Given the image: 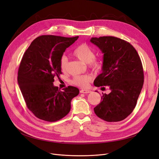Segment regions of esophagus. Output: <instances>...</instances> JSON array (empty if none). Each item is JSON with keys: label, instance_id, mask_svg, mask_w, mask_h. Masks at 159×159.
Instances as JSON below:
<instances>
[{"label": "esophagus", "instance_id": "1", "mask_svg": "<svg viewBox=\"0 0 159 159\" xmlns=\"http://www.w3.org/2000/svg\"><path fill=\"white\" fill-rule=\"evenodd\" d=\"M80 93H91V91L88 90V89H81Z\"/></svg>", "mask_w": 159, "mask_h": 159}]
</instances>
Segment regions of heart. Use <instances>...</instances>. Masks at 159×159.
Here are the masks:
<instances>
[{
	"label": "heart",
	"instance_id": "b5f03b06",
	"mask_svg": "<svg viewBox=\"0 0 159 159\" xmlns=\"http://www.w3.org/2000/svg\"><path fill=\"white\" fill-rule=\"evenodd\" d=\"M73 54L81 61L85 64H89L91 68L94 70H99L102 67L100 62L94 59L95 54L93 50L87 44H82L78 46L74 50ZM67 66H68V58L66 56H63L61 57L60 61V66L61 71H65L67 69ZM92 77L89 74L78 75L74 77L71 80V83L80 87L85 88L88 85Z\"/></svg>",
	"mask_w": 159,
	"mask_h": 159
}]
</instances>
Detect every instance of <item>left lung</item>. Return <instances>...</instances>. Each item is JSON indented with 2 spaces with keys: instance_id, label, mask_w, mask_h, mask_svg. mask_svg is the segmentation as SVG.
<instances>
[{
  "instance_id": "left-lung-1",
  "label": "left lung",
  "mask_w": 159,
  "mask_h": 159,
  "mask_svg": "<svg viewBox=\"0 0 159 159\" xmlns=\"http://www.w3.org/2000/svg\"><path fill=\"white\" fill-rule=\"evenodd\" d=\"M103 55L102 73L94 80L96 87L108 86L94 108L98 117L107 122L122 121L135 107L144 82L141 61L129 42L113 36L91 38Z\"/></svg>"
}]
</instances>
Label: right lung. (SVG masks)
Here are the masks:
<instances>
[{
  "label": "right lung",
  "instance_id": "add662e5",
  "mask_svg": "<svg viewBox=\"0 0 159 159\" xmlns=\"http://www.w3.org/2000/svg\"><path fill=\"white\" fill-rule=\"evenodd\" d=\"M78 38L40 36L24 54L18 84L28 108L36 117L54 122L70 112L71 101L79 94V89L68 86L60 91L53 83L55 77L61 74L60 61L64 52Z\"/></svg>",
  "mask_w": 159,
  "mask_h": 159
}]
</instances>
